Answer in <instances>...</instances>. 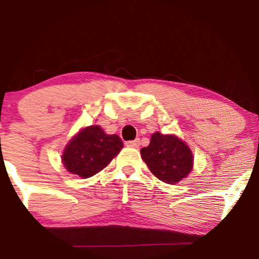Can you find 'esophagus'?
<instances>
[{"label": "esophagus", "instance_id": "1", "mask_svg": "<svg viewBox=\"0 0 259 259\" xmlns=\"http://www.w3.org/2000/svg\"><path fill=\"white\" fill-rule=\"evenodd\" d=\"M125 146L132 147V148L139 147L140 146V139H135V140H133V141H126Z\"/></svg>", "mask_w": 259, "mask_h": 259}]
</instances>
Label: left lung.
Wrapping results in <instances>:
<instances>
[{
	"instance_id": "left-lung-1",
	"label": "left lung",
	"mask_w": 259,
	"mask_h": 259,
	"mask_svg": "<svg viewBox=\"0 0 259 259\" xmlns=\"http://www.w3.org/2000/svg\"><path fill=\"white\" fill-rule=\"evenodd\" d=\"M141 157L148 169L159 180L177 184L192 169L190 148L174 135L154 133L147 147L141 148Z\"/></svg>"
}]
</instances>
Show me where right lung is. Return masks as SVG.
Wrapping results in <instances>:
<instances>
[{
	"label": "right lung",
	"instance_id": "right-lung-1",
	"mask_svg": "<svg viewBox=\"0 0 259 259\" xmlns=\"http://www.w3.org/2000/svg\"><path fill=\"white\" fill-rule=\"evenodd\" d=\"M121 147L118 135H107L99 125L88 126L70 140L62 158L68 171L90 178L107 167Z\"/></svg>",
	"mask_w": 259,
	"mask_h": 259
}]
</instances>
